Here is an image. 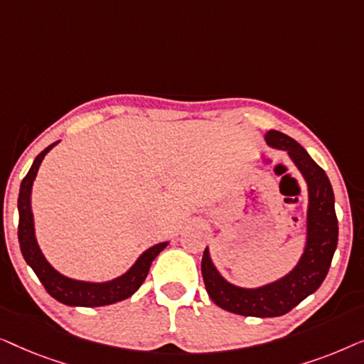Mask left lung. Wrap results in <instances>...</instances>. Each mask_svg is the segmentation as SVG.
Instances as JSON below:
<instances>
[{"mask_svg": "<svg viewBox=\"0 0 364 364\" xmlns=\"http://www.w3.org/2000/svg\"><path fill=\"white\" fill-rule=\"evenodd\" d=\"M265 141L268 147L285 151L306 182V237L296 265L277 280L247 288L228 282L218 272L210 248L207 247L202 257V277L212 301L230 313L257 318L285 315L315 293L326 278L338 245L335 193L326 172L287 134L272 129L265 134Z\"/></svg>", "mask_w": 364, "mask_h": 364, "instance_id": "1", "label": "left lung"}]
</instances>
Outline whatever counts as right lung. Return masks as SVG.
Returning <instances> with one entry per match:
<instances>
[{"mask_svg": "<svg viewBox=\"0 0 364 364\" xmlns=\"http://www.w3.org/2000/svg\"><path fill=\"white\" fill-rule=\"evenodd\" d=\"M58 142L51 144V146L44 149L39 156L34 159L31 168L23 178L21 187H19V197H18V213H19V225H18V240L19 247H21V253L24 260L33 272L36 273L39 282L43 283L46 291L51 295L54 300L68 306H106L112 305V303L122 301L126 298L132 296L134 293L139 290L146 280L149 268H151L152 262L161 253L164 248L168 245V242H161L156 245L149 247L144 250L137 260L132 263L127 272L119 275L112 280L107 282H86V280H76V278L63 275L58 272L51 263L46 260L44 253L39 247L36 230H34V215H33V205H31V193H33V183L34 178L38 176L39 167H41L43 159L46 154L51 151Z\"/></svg>", "mask_w": 364, "mask_h": 364, "instance_id": "add662e5", "label": "right lung"}]
</instances>
